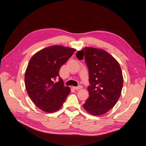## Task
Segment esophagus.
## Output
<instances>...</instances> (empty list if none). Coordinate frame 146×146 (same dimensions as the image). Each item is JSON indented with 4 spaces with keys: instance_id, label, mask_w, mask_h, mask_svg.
Segmentation results:
<instances>
[{
    "instance_id": "esophagus-1",
    "label": "esophagus",
    "mask_w": 146,
    "mask_h": 146,
    "mask_svg": "<svg viewBox=\"0 0 146 146\" xmlns=\"http://www.w3.org/2000/svg\"><path fill=\"white\" fill-rule=\"evenodd\" d=\"M74 90H80V89H82V86H81V85H79V86H73L72 87Z\"/></svg>"
}]
</instances>
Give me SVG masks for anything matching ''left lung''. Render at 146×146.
<instances>
[{"label": "left lung", "instance_id": "8db88e82", "mask_svg": "<svg viewBox=\"0 0 146 146\" xmlns=\"http://www.w3.org/2000/svg\"><path fill=\"white\" fill-rule=\"evenodd\" d=\"M76 56L78 60L85 58L89 71V98L83 108L92 115L104 114L113 108L121 94L123 80L120 65L100 48L85 47Z\"/></svg>", "mask_w": 146, "mask_h": 146}]
</instances>
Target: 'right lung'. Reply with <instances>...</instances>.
<instances>
[{"mask_svg":"<svg viewBox=\"0 0 146 146\" xmlns=\"http://www.w3.org/2000/svg\"><path fill=\"white\" fill-rule=\"evenodd\" d=\"M76 49L52 46L36 53L31 58L25 73V85L30 99L38 108L47 113L61 108L70 92L64 86L59 71ZM59 78V81L54 80Z\"/></svg>","mask_w":146,"mask_h":146,"instance_id":"add662e5","label":"right lung"}]
</instances>
